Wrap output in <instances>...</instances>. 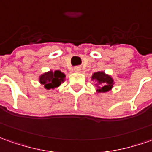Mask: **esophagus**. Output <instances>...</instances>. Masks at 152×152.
I'll return each instance as SVG.
<instances>
[{
	"mask_svg": "<svg viewBox=\"0 0 152 152\" xmlns=\"http://www.w3.org/2000/svg\"><path fill=\"white\" fill-rule=\"evenodd\" d=\"M74 72H76V73H79V72L81 71V68L78 66V67H75V68L74 69Z\"/></svg>",
	"mask_w": 152,
	"mask_h": 152,
	"instance_id": "1",
	"label": "esophagus"
}]
</instances>
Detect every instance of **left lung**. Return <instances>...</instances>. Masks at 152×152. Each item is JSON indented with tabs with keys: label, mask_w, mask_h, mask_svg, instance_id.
I'll return each mask as SVG.
<instances>
[{
	"label": "left lung",
	"mask_w": 152,
	"mask_h": 152,
	"mask_svg": "<svg viewBox=\"0 0 152 152\" xmlns=\"http://www.w3.org/2000/svg\"><path fill=\"white\" fill-rule=\"evenodd\" d=\"M91 80L96 82V87H97V92L98 93H107L113 89L115 82L113 77L109 74L104 73L103 71H98L94 73Z\"/></svg>",
	"instance_id": "left-lung-1"
}]
</instances>
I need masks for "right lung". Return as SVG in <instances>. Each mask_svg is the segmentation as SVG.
<instances>
[{"instance_id": "right-lung-1", "label": "right lung", "mask_w": 152, "mask_h": 152, "mask_svg": "<svg viewBox=\"0 0 152 152\" xmlns=\"http://www.w3.org/2000/svg\"><path fill=\"white\" fill-rule=\"evenodd\" d=\"M65 80V74L60 70H50L44 74H40L39 77V83L44 86L46 90L54 89L61 85Z\"/></svg>"}]
</instances>
